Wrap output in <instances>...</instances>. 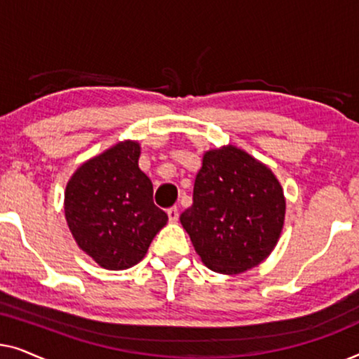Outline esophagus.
<instances>
[{
  "mask_svg": "<svg viewBox=\"0 0 359 359\" xmlns=\"http://www.w3.org/2000/svg\"><path fill=\"white\" fill-rule=\"evenodd\" d=\"M166 214H168V219H170V222H176V220H178V217H180V212H178V208H170L168 210H166Z\"/></svg>",
  "mask_w": 359,
  "mask_h": 359,
  "instance_id": "34e87169",
  "label": "esophagus"
}]
</instances>
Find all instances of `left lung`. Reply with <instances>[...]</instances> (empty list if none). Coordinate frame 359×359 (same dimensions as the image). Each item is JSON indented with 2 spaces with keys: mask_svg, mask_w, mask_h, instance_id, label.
<instances>
[{
  "mask_svg": "<svg viewBox=\"0 0 359 359\" xmlns=\"http://www.w3.org/2000/svg\"><path fill=\"white\" fill-rule=\"evenodd\" d=\"M286 203L271 170L235 147L210 150L194 180L193 205L180 215L212 271L238 274L273 252Z\"/></svg>",
  "mask_w": 359,
  "mask_h": 359,
  "instance_id": "obj_1",
  "label": "left lung"
}]
</instances>
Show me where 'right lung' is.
Wrapping results in <instances>:
<instances>
[{
    "label": "right lung",
    "instance_id": "add662e5",
    "mask_svg": "<svg viewBox=\"0 0 359 359\" xmlns=\"http://www.w3.org/2000/svg\"><path fill=\"white\" fill-rule=\"evenodd\" d=\"M139 156L137 142H122L83 163L67 184L68 227L78 247L106 269L139 263L168 220L154 203Z\"/></svg>",
    "mask_w": 359,
    "mask_h": 359
}]
</instances>
